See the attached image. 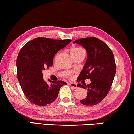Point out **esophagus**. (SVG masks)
Wrapping results in <instances>:
<instances>
[{
  "mask_svg": "<svg viewBox=\"0 0 134 134\" xmlns=\"http://www.w3.org/2000/svg\"><path fill=\"white\" fill-rule=\"evenodd\" d=\"M70 85L73 88H77V84L76 83H70Z\"/></svg>",
  "mask_w": 134,
  "mask_h": 134,
  "instance_id": "esophagus-1",
  "label": "esophagus"
}]
</instances>
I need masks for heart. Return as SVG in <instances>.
I'll return each instance as SVG.
<instances>
[{
    "instance_id": "1",
    "label": "heart",
    "mask_w": 134,
    "mask_h": 134,
    "mask_svg": "<svg viewBox=\"0 0 134 134\" xmlns=\"http://www.w3.org/2000/svg\"><path fill=\"white\" fill-rule=\"evenodd\" d=\"M81 49H81V48H79V47H75V48H73V49H71V50L70 51V53L73 52H76V51H80V50H81Z\"/></svg>"
}]
</instances>
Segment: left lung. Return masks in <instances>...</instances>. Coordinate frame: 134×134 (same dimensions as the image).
Instances as JSON below:
<instances>
[{
	"instance_id": "1",
	"label": "left lung",
	"mask_w": 134,
	"mask_h": 134,
	"mask_svg": "<svg viewBox=\"0 0 134 134\" xmlns=\"http://www.w3.org/2000/svg\"><path fill=\"white\" fill-rule=\"evenodd\" d=\"M86 49V63L80 73L77 82L90 79L88 85L77 84L87 90V96L81 103L84 105L98 104L105 99L110 90L116 72V65L111 49L103 41L90 37L77 39L73 42Z\"/></svg>"
}]
</instances>
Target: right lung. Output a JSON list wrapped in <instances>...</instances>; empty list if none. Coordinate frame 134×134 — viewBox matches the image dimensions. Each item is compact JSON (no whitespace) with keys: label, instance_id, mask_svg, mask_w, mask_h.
Listing matches in <instances>:
<instances>
[{"label":"right lung","instance_id":"obj_1","mask_svg":"<svg viewBox=\"0 0 134 134\" xmlns=\"http://www.w3.org/2000/svg\"><path fill=\"white\" fill-rule=\"evenodd\" d=\"M71 41L38 37L21 48L17 59V79L26 98L34 104L46 106L57 98L59 90L67 84L63 81H49L43 78L42 71L53 65V59L59 50Z\"/></svg>","mask_w":134,"mask_h":134}]
</instances>
